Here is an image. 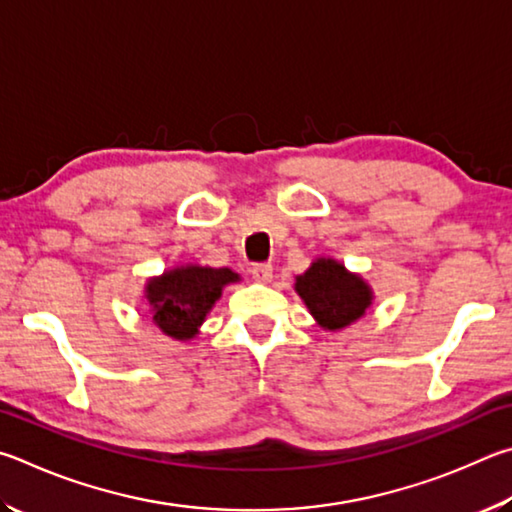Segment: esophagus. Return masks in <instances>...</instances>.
Listing matches in <instances>:
<instances>
[{
  "instance_id": "esophagus-1",
  "label": "esophagus",
  "mask_w": 512,
  "mask_h": 512,
  "mask_svg": "<svg viewBox=\"0 0 512 512\" xmlns=\"http://www.w3.org/2000/svg\"><path fill=\"white\" fill-rule=\"evenodd\" d=\"M272 272H274L272 263H256L254 267H251V276H254V279L261 281V283H270Z\"/></svg>"
}]
</instances>
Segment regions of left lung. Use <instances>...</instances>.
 <instances>
[{
    "label": "left lung",
    "instance_id": "obj_1",
    "mask_svg": "<svg viewBox=\"0 0 512 512\" xmlns=\"http://www.w3.org/2000/svg\"><path fill=\"white\" fill-rule=\"evenodd\" d=\"M297 292L319 324L328 330L353 324L371 306L369 285L330 258H319L306 274L299 276Z\"/></svg>",
    "mask_w": 512,
    "mask_h": 512
}]
</instances>
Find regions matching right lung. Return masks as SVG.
<instances>
[{
  "mask_svg": "<svg viewBox=\"0 0 512 512\" xmlns=\"http://www.w3.org/2000/svg\"><path fill=\"white\" fill-rule=\"evenodd\" d=\"M238 281L227 267H177L166 272L161 279L148 283L146 294L152 306V319L175 339H191L202 324L206 312L218 301L222 288L227 283Z\"/></svg>",
  "mask_w": 512,
  "mask_h": 512,
  "instance_id": "1",
  "label": "right lung"
}]
</instances>
